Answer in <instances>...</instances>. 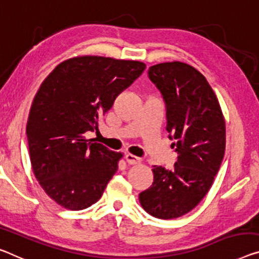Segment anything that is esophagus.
Instances as JSON below:
<instances>
[{
  "label": "esophagus",
  "instance_id": "obj_1",
  "mask_svg": "<svg viewBox=\"0 0 259 259\" xmlns=\"http://www.w3.org/2000/svg\"><path fill=\"white\" fill-rule=\"evenodd\" d=\"M125 160H126L127 163H128L130 165L138 164V163L140 162V158L137 157V156H134V155H132V154H126L125 155Z\"/></svg>",
  "mask_w": 259,
  "mask_h": 259
}]
</instances>
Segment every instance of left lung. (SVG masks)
Returning a JSON list of instances; mask_svg holds the SVG:
<instances>
[{"instance_id": "obj_1", "label": "left lung", "mask_w": 259, "mask_h": 259, "mask_svg": "<svg viewBox=\"0 0 259 259\" xmlns=\"http://www.w3.org/2000/svg\"><path fill=\"white\" fill-rule=\"evenodd\" d=\"M148 76L165 102L166 131L178 157L171 170L154 165L153 184L139 199L147 213L168 220L189 213L209 191L224 160L226 122L207 79L192 66L158 63Z\"/></svg>"}]
</instances>
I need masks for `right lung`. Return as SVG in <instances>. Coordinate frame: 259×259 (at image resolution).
I'll return each mask as SVG.
<instances>
[{"label":"right lung","mask_w":259,"mask_h":259,"mask_svg":"<svg viewBox=\"0 0 259 259\" xmlns=\"http://www.w3.org/2000/svg\"><path fill=\"white\" fill-rule=\"evenodd\" d=\"M145 69L140 61L82 55L44 79L26 124L30 161L44 191L62 207H90L116 174L122 154L84 133L97 128L98 118Z\"/></svg>","instance_id":"1"}]
</instances>
